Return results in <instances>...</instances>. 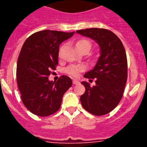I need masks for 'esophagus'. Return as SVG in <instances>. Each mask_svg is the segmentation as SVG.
Here are the masks:
<instances>
[{
	"mask_svg": "<svg viewBox=\"0 0 147 147\" xmlns=\"http://www.w3.org/2000/svg\"><path fill=\"white\" fill-rule=\"evenodd\" d=\"M72 83H73V85H77V84H78V83H79V82L77 80H76V79H74V80L72 81Z\"/></svg>",
	"mask_w": 147,
	"mask_h": 147,
	"instance_id": "34e87169",
	"label": "esophagus"
}]
</instances>
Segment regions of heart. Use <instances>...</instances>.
<instances>
[{
    "label": "heart",
    "instance_id": "b5f03b06",
    "mask_svg": "<svg viewBox=\"0 0 147 147\" xmlns=\"http://www.w3.org/2000/svg\"><path fill=\"white\" fill-rule=\"evenodd\" d=\"M76 47L77 48H87L90 50L92 44L88 40H79L77 43H76ZM84 69V67L82 65H71L67 68L66 71L69 74L73 76H77L79 73V71H82Z\"/></svg>",
    "mask_w": 147,
    "mask_h": 147
}]
</instances>
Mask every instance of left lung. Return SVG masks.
<instances>
[{
    "instance_id": "obj_1",
    "label": "left lung",
    "mask_w": 147,
    "mask_h": 147,
    "mask_svg": "<svg viewBox=\"0 0 147 147\" xmlns=\"http://www.w3.org/2000/svg\"><path fill=\"white\" fill-rule=\"evenodd\" d=\"M76 33L94 40L100 48V56L94 68L84 77L95 78L92 87L82 82L85 92L81 95L82 107L91 114L101 116L115 108L123 96L127 79V60L121 40L105 29L79 30Z\"/></svg>"
}]
</instances>
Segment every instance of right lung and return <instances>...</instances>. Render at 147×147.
Instances as JSON below:
<instances>
[{
    "label": "right lung",
    "instance_id": "right-lung-1",
    "mask_svg": "<svg viewBox=\"0 0 147 147\" xmlns=\"http://www.w3.org/2000/svg\"><path fill=\"white\" fill-rule=\"evenodd\" d=\"M73 35L74 32L46 30L29 36L22 47L17 65V85L24 105L37 116L57 111L63 94L72 85L66 76L56 82L48 77L58 64L60 44Z\"/></svg>",
    "mask_w": 147,
    "mask_h": 147
}]
</instances>
